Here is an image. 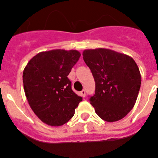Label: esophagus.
I'll return each instance as SVG.
<instances>
[{
	"label": "esophagus",
	"instance_id": "esophagus-1",
	"mask_svg": "<svg viewBox=\"0 0 158 158\" xmlns=\"http://www.w3.org/2000/svg\"><path fill=\"white\" fill-rule=\"evenodd\" d=\"M80 95L82 98H85V97H86V90H85V89H82V91L80 92Z\"/></svg>",
	"mask_w": 158,
	"mask_h": 158
}]
</instances>
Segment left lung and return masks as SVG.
<instances>
[{"label":"left lung","instance_id":"left-lung-1","mask_svg":"<svg viewBox=\"0 0 158 158\" xmlns=\"http://www.w3.org/2000/svg\"><path fill=\"white\" fill-rule=\"evenodd\" d=\"M85 63L95 81L89 102L102 120L115 122L133 109L141 86V74L133 58L109 49H85Z\"/></svg>","mask_w":158,"mask_h":158}]
</instances>
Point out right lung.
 <instances>
[{"instance_id": "add662e5", "label": "right lung", "mask_w": 158, "mask_h": 158, "mask_svg": "<svg viewBox=\"0 0 158 158\" xmlns=\"http://www.w3.org/2000/svg\"><path fill=\"white\" fill-rule=\"evenodd\" d=\"M75 49L41 52L30 60L23 72V82L31 109L43 123L58 127L75 114L82 100L72 89L68 76L79 60Z\"/></svg>"}]
</instances>
